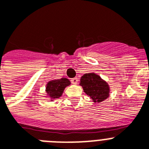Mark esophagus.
<instances>
[{
    "label": "esophagus",
    "instance_id": "esophagus-1",
    "mask_svg": "<svg viewBox=\"0 0 149 149\" xmlns=\"http://www.w3.org/2000/svg\"><path fill=\"white\" fill-rule=\"evenodd\" d=\"M71 82H72L73 84H77V82H78V78H77V77H74V78H72Z\"/></svg>",
    "mask_w": 149,
    "mask_h": 149
}]
</instances>
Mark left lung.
<instances>
[{
	"instance_id": "obj_1",
	"label": "left lung",
	"mask_w": 149,
	"mask_h": 149,
	"mask_svg": "<svg viewBox=\"0 0 149 149\" xmlns=\"http://www.w3.org/2000/svg\"><path fill=\"white\" fill-rule=\"evenodd\" d=\"M80 85L84 93L94 102H101L109 97L110 87L100 76L95 73L85 74L81 77Z\"/></svg>"
}]
</instances>
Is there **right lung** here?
Listing matches in <instances>:
<instances>
[{"label": "right lung", "mask_w": 149, "mask_h": 149, "mask_svg": "<svg viewBox=\"0 0 149 149\" xmlns=\"http://www.w3.org/2000/svg\"><path fill=\"white\" fill-rule=\"evenodd\" d=\"M71 84L69 80L63 77L59 80L51 81L46 85V93L51 99L60 98L63 95V91L67 86Z\"/></svg>", "instance_id": "right-lung-1"}]
</instances>
